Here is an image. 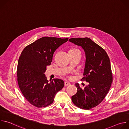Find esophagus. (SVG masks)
Here are the masks:
<instances>
[{
	"instance_id": "1",
	"label": "esophagus",
	"mask_w": 129,
	"mask_h": 129,
	"mask_svg": "<svg viewBox=\"0 0 129 129\" xmlns=\"http://www.w3.org/2000/svg\"><path fill=\"white\" fill-rule=\"evenodd\" d=\"M70 85V83L69 82L66 81V82H65V83H64V85H65V86H69V85Z\"/></svg>"
}]
</instances>
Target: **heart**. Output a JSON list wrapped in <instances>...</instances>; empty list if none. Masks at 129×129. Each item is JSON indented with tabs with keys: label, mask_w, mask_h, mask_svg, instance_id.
I'll list each match as a JSON object with an SVG mask.
<instances>
[{
	"label": "heart",
	"mask_w": 129,
	"mask_h": 129,
	"mask_svg": "<svg viewBox=\"0 0 129 129\" xmlns=\"http://www.w3.org/2000/svg\"><path fill=\"white\" fill-rule=\"evenodd\" d=\"M69 51H79V50L77 48H72V49H71Z\"/></svg>",
	"instance_id": "b5f03b06"
}]
</instances>
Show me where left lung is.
<instances>
[{
	"label": "left lung",
	"mask_w": 129,
	"mask_h": 129,
	"mask_svg": "<svg viewBox=\"0 0 129 129\" xmlns=\"http://www.w3.org/2000/svg\"><path fill=\"white\" fill-rule=\"evenodd\" d=\"M69 41L81 46L85 52L84 77L82 80L88 83L84 89L76 84L78 92L71 100L77 107L89 110L103 101L111 86L113 77L110 61L106 51L89 38H71Z\"/></svg>",
	"instance_id": "1"
}]
</instances>
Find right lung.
Masks as SVG:
<instances>
[{"label": "right lung", "instance_id": "1", "mask_svg": "<svg viewBox=\"0 0 129 129\" xmlns=\"http://www.w3.org/2000/svg\"><path fill=\"white\" fill-rule=\"evenodd\" d=\"M68 40L44 37L26 46L20 54L17 66L18 85L26 100L36 107L51 104L64 86V81L59 79L49 83L44 73L54 52Z\"/></svg>", "mask_w": 129, "mask_h": 129}]
</instances>
